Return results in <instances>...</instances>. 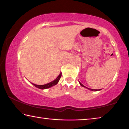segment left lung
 Masks as SVG:
<instances>
[{
	"instance_id": "1",
	"label": "left lung",
	"mask_w": 129,
	"mask_h": 129,
	"mask_svg": "<svg viewBox=\"0 0 129 129\" xmlns=\"http://www.w3.org/2000/svg\"><path fill=\"white\" fill-rule=\"evenodd\" d=\"M79 83H80V85L81 86H82V87H85L84 85H83L82 84H81L80 82H79ZM85 88H87V87H85ZM87 89H89V90H91V91H100V90H101V89H91V88H87Z\"/></svg>"
}]
</instances>
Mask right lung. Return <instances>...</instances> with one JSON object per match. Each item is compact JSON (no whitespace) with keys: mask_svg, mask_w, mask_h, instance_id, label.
Wrapping results in <instances>:
<instances>
[{"mask_svg":"<svg viewBox=\"0 0 129 129\" xmlns=\"http://www.w3.org/2000/svg\"><path fill=\"white\" fill-rule=\"evenodd\" d=\"M61 75H62V73L61 72L60 73V75H58V76L57 77V78L54 80L53 81H51L50 83H49L48 84H44V85H37L35 84H33V83H31L33 85H34V86L36 87L37 88H38L39 89H47V88H50L51 87H53L54 86V85H56L58 82L60 80V79L61 77Z\"/></svg>","mask_w":129,"mask_h":129,"instance_id":"right-lung-1","label":"right lung"}]
</instances>
